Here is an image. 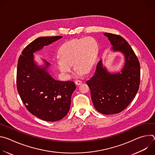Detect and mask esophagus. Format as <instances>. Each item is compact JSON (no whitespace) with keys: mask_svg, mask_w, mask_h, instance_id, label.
Here are the masks:
<instances>
[{"mask_svg":"<svg viewBox=\"0 0 155 155\" xmlns=\"http://www.w3.org/2000/svg\"><path fill=\"white\" fill-rule=\"evenodd\" d=\"M75 84H76L77 85H80V84L82 83V81H81V80H77L75 81Z\"/></svg>","mask_w":155,"mask_h":155,"instance_id":"obj_1","label":"esophagus"}]
</instances>
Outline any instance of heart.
Wrapping results in <instances>:
<instances>
[{
  "mask_svg": "<svg viewBox=\"0 0 155 155\" xmlns=\"http://www.w3.org/2000/svg\"><path fill=\"white\" fill-rule=\"evenodd\" d=\"M99 51L97 41L87 37L73 39L64 43L59 50V58L56 64L65 78H70L74 64L77 69V74L81 76L84 72H90L94 67Z\"/></svg>",
  "mask_w": 155,
  "mask_h": 155,
  "instance_id": "b5f03b06",
  "label": "heart"
}]
</instances>
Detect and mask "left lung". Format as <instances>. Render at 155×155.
Listing matches in <instances>:
<instances>
[{
  "mask_svg": "<svg viewBox=\"0 0 155 155\" xmlns=\"http://www.w3.org/2000/svg\"><path fill=\"white\" fill-rule=\"evenodd\" d=\"M114 51H120L125 59L121 72L111 74L101 60L94 75L86 81L91 99L97 111L104 115L118 114L124 110L136 96L139 87L140 63L127 41L118 35L104 33Z\"/></svg>",
  "mask_w": 155,
  "mask_h": 155,
  "instance_id": "obj_1",
  "label": "left lung"
}]
</instances>
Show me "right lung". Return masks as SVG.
Wrapping results in <instances>:
<instances>
[{"label": "right lung", "mask_w": 155, "mask_h": 155, "mask_svg": "<svg viewBox=\"0 0 155 155\" xmlns=\"http://www.w3.org/2000/svg\"><path fill=\"white\" fill-rule=\"evenodd\" d=\"M62 37L36 38L22 51L18 62L16 85L19 96L31 114L46 121H59L68 114L76 86L74 81L54 80L47 71L50 64L45 60V67L38 66L33 53Z\"/></svg>", "instance_id": "add662e5"}]
</instances>
